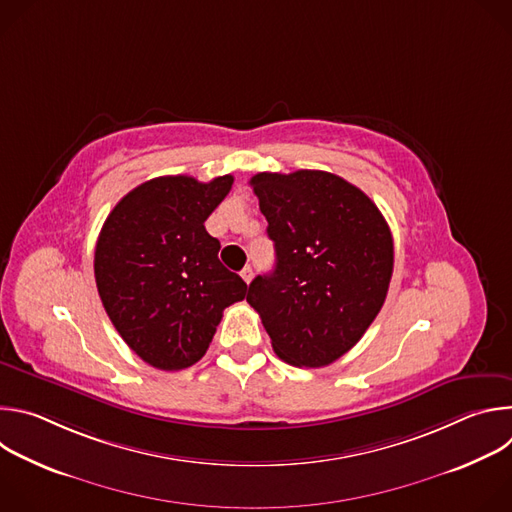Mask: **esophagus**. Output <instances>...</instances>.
<instances>
[{"label": "esophagus", "instance_id": "1", "mask_svg": "<svg viewBox=\"0 0 512 512\" xmlns=\"http://www.w3.org/2000/svg\"><path fill=\"white\" fill-rule=\"evenodd\" d=\"M241 277H243L245 283H251V279H253V269L247 265V267L241 271Z\"/></svg>", "mask_w": 512, "mask_h": 512}]
</instances>
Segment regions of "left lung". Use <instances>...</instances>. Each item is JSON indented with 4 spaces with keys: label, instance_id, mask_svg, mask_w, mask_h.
Wrapping results in <instances>:
<instances>
[{
    "label": "left lung",
    "instance_id": "8db88e82",
    "mask_svg": "<svg viewBox=\"0 0 512 512\" xmlns=\"http://www.w3.org/2000/svg\"><path fill=\"white\" fill-rule=\"evenodd\" d=\"M251 186L275 245V269L251 281L247 302L281 360L326 367L385 304L391 229L367 194L330 172H261Z\"/></svg>",
    "mask_w": 512,
    "mask_h": 512
}]
</instances>
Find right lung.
Returning <instances> with one entry per match:
<instances>
[{
    "mask_svg": "<svg viewBox=\"0 0 512 512\" xmlns=\"http://www.w3.org/2000/svg\"><path fill=\"white\" fill-rule=\"evenodd\" d=\"M233 176L198 182L162 176L125 194L95 247L103 308L125 344L162 371L198 362L223 310L245 300L247 283L229 271L204 221L225 200Z\"/></svg>",
    "mask_w": 512,
    "mask_h": 512,
    "instance_id": "right-lung-1",
    "label": "right lung"
}]
</instances>
